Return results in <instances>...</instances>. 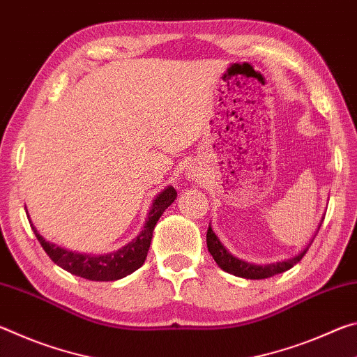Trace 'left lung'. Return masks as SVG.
I'll return each instance as SVG.
<instances>
[{
  "label": "left lung",
  "mask_w": 357,
  "mask_h": 357,
  "mask_svg": "<svg viewBox=\"0 0 357 357\" xmlns=\"http://www.w3.org/2000/svg\"><path fill=\"white\" fill-rule=\"evenodd\" d=\"M321 222L323 220H319L317 233H318L319 227H321ZM315 234H313L312 239L309 241V244H307L301 252L296 253V255L289 257L287 259H282V261L268 263V264L249 263V261H244V259H241L238 257H234L233 253L229 252L227 247L220 243V239L215 236L213 228H211V223H209V228H208V233H206V244H208L209 253L214 258V261L219 264V268L225 271V273L233 274L236 277H243V279L261 280V279H269V277H273L275 274L285 273V271L291 269L296 263H299L302 257L305 255V252L309 250V247L313 243V239H315Z\"/></svg>",
  "instance_id": "obj_1"
}]
</instances>
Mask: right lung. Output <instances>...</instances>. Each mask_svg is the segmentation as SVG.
Listing matches in <instances>:
<instances>
[{
	"instance_id": "right-lung-1",
	"label": "right lung",
	"mask_w": 357,
	"mask_h": 357,
	"mask_svg": "<svg viewBox=\"0 0 357 357\" xmlns=\"http://www.w3.org/2000/svg\"><path fill=\"white\" fill-rule=\"evenodd\" d=\"M176 197L178 193L174 190V187L167 185L164 190L155 195L142 231L138 233L130 243L119 247L118 250L100 253V255L68 250L64 249V247H59L50 243V241H45V238L38 231V228L33 225L28 211L26 215L29 223H31L36 238H38L42 249H44L47 255L52 258L53 263L58 264L59 268H63L64 271H68V273L83 277V279L86 280L112 282L123 279V277L135 273L138 268H142V264L144 263V259H146L148 255L155 223Z\"/></svg>"
}]
</instances>
